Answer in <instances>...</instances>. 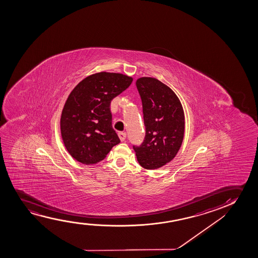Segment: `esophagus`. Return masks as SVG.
Returning a JSON list of instances; mask_svg holds the SVG:
<instances>
[{"mask_svg": "<svg viewBox=\"0 0 258 258\" xmlns=\"http://www.w3.org/2000/svg\"><path fill=\"white\" fill-rule=\"evenodd\" d=\"M118 136H119V138H120V141L123 142L124 140L126 139L127 134H126L125 132H119V133H118Z\"/></svg>", "mask_w": 258, "mask_h": 258, "instance_id": "1", "label": "esophagus"}]
</instances>
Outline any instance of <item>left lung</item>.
Instances as JSON below:
<instances>
[{"label": "left lung", "instance_id": "8db88e82", "mask_svg": "<svg viewBox=\"0 0 258 258\" xmlns=\"http://www.w3.org/2000/svg\"><path fill=\"white\" fill-rule=\"evenodd\" d=\"M145 138L140 146H133L140 166L153 170L165 166L176 156L183 141L184 112L172 89L157 78H138Z\"/></svg>", "mask_w": 258, "mask_h": 258}]
</instances>
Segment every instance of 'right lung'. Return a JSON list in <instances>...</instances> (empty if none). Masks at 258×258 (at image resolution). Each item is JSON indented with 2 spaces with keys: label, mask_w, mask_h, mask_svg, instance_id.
Instances as JSON below:
<instances>
[{
  "label": "right lung",
  "mask_w": 258,
  "mask_h": 258,
  "mask_svg": "<svg viewBox=\"0 0 258 258\" xmlns=\"http://www.w3.org/2000/svg\"><path fill=\"white\" fill-rule=\"evenodd\" d=\"M132 81L126 75L103 71L83 79L72 90L60 115V134L78 162H99L120 143L112 127L110 104Z\"/></svg>",
  "instance_id": "1"
}]
</instances>
